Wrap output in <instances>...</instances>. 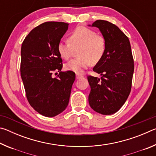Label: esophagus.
Instances as JSON below:
<instances>
[{"label":"esophagus","instance_id":"1","mask_svg":"<svg viewBox=\"0 0 156 156\" xmlns=\"http://www.w3.org/2000/svg\"><path fill=\"white\" fill-rule=\"evenodd\" d=\"M83 77V75L79 74V73H76V79H80Z\"/></svg>","mask_w":156,"mask_h":156}]
</instances>
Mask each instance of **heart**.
<instances>
[{
    "label": "heart",
    "instance_id": "b5f03b06",
    "mask_svg": "<svg viewBox=\"0 0 156 156\" xmlns=\"http://www.w3.org/2000/svg\"><path fill=\"white\" fill-rule=\"evenodd\" d=\"M69 43L60 41L58 44V51L63 59L72 56L73 51H78V58L73 59L65 65L66 70L76 73H83L91 64H96L104 56L106 42L102 36L84 26L76 27L69 37Z\"/></svg>",
    "mask_w": 156,
    "mask_h": 156
}]
</instances>
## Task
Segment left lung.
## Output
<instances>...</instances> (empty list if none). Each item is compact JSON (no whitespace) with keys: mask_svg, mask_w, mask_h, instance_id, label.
I'll return each instance as SVG.
<instances>
[{"mask_svg":"<svg viewBox=\"0 0 156 156\" xmlns=\"http://www.w3.org/2000/svg\"><path fill=\"white\" fill-rule=\"evenodd\" d=\"M89 26L98 28L106 42L104 56L93 68L102 77H87L89 103L97 113L112 115L122 107L131 91L134 64L130 42L117 26L107 20H98Z\"/></svg>","mask_w":156,"mask_h":156,"instance_id":"obj_1","label":"left lung"}]
</instances>
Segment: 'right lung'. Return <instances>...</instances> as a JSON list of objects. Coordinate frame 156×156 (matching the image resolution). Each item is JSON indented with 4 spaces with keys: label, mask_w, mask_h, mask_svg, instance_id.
<instances>
[{
    "label": "right lung",
    "mask_w": 156,
    "mask_h": 156,
    "mask_svg": "<svg viewBox=\"0 0 156 156\" xmlns=\"http://www.w3.org/2000/svg\"><path fill=\"white\" fill-rule=\"evenodd\" d=\"M68 23L45 22L31 30L21 47L20 75L28 102L37 112L54 117L67 108L74 72H60L53 78L52 71H61L58 44L68 30Z\"/></svg>",
    "instance_id": "right-lung-1"
}]
</instances>
